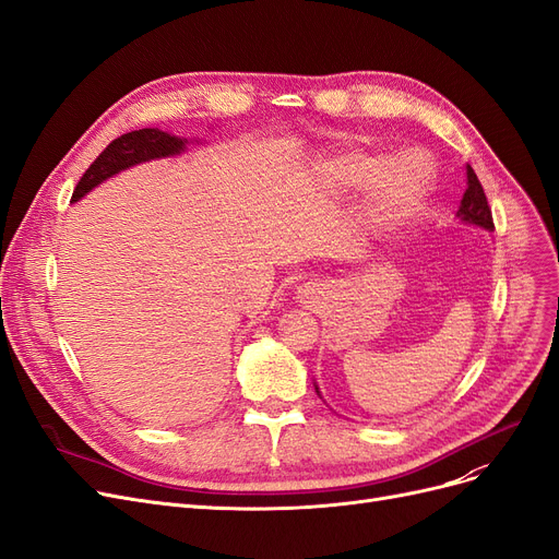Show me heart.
<instances>
[{"mask_svg": "<svg viewBox=\"0 0 559 559\" xmlns=\"http://www.w3.org/2000/svg\"><path fill=\"white\" fill-rule=\"evenodd\" d=\"M382 156L343 154L326 163V173L343 186H364L373 179ZM432 189V165L419 152H403L384 163L368 195V212L378 223H401L415 216Z\"/></svg>", "mask_w": 559, "mask_h": 559, "instance_id": "1", "label": "heart"}]
</instances>
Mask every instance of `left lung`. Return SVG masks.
I'll use <instances>...</instances> for the list:
<instances>
[{
  "label": "left lung",
  "mask_w": 559,
  "mask_h": 559,
  "mask_svg": "<svg viewBox=\"0 0 559 559\" xmlns=\"http://www.w3.org/2000/svg\"><path fill=\"white\" fill-rule=\"evenodd\" d=\"M456 216H459L463 223L484 227V230H488V233L495 230L492 214H490V206H488L486 193H484V189H481V181L477 179V175H474L472 165H467V189H465V193H463V200H461V206H459ZM316 391H318V396L322 399L318 384H316Z\"/></svg>",
  "instance_id": "obj_1"
}]
</instances>
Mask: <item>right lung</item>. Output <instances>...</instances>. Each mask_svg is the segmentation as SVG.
Wrapping results in <instances>:
<instances>
[{
	"instance_id": "1",
	"label": "right lung",
	"mask_w": 559,
	"mask_h": 559,
	"mask_svg": "<svg viewBox=\"0 0 559 559\" xmlns=\"http://www.w3.org/2000/svg\"><path fill=\"white\" fill-rule=\"evenodd\" d=\"M186 144H189L186 138H177L158 129H140L119 135L98 154V158L87 168V173L80 177L71 202L85 198L100 181L119 175L121 170H129L138 163L181 154L186 150Z\"/></svg>"
}]
</instances>
